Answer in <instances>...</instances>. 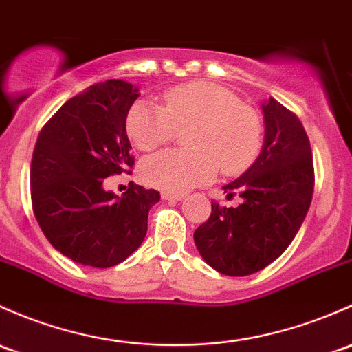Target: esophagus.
Segmentation results:
<instances>
[{
    "instance_id": "obj_1",
    "label": "esophagus",
    "mask_w": 352,
    "mask_h": 352,
    "mask_svg": "<svg viewBox=\"0 0 352 352\" xmlns=\"http://www.w3.org/2000/svg\"><path fill=\"white\" fill-rule=\"evenodd\" d=\"M162 199H165V201H182L184 194H177V192H162Z\"/></svg>"
}]
</instances>
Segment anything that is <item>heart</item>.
I'll use <instances>...</instances> for the list:
<instances>
[{
	"instance_id": "1",
	"label": "heart",
	"mask_w": 352,
	"mask_h": 352,
	"mask_svg": "<svg viewBox=\"0 0 352 352\" xmlns=\"http://www.w3.org/2000/svg\"><path fill=\"white\" fill-rule=\"evenodd\" d=\"M194 126L188 151L165 150L143 160L142 177L150 186L186 192L210 182L219 172L241 173L260 155L263 121L232 91L209 80L180 84L165 92V106L138 101L126 116L129 138L143 151L170 142L179 128Z\"/></svg>"
}]
</instances>
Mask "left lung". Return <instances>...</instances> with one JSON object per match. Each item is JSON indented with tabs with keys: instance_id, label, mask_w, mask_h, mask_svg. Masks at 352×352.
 I'll return each mask as SVG.
<instances>
[{
	"instance_id": "left-lung-1",
	"label": "left lung",
	"mask_w": 352,
	"mask_h": 352,
	"mask_svg": "<svg viewBox=\"0 0 352 352\" xmlns=\"http://www.w3.org/2000/svg\"><path fill=\"white\" fill-rule=\"evenodd\" d=\"M265 143L260 157L234 182L224 186L228 199L212 202V212L194 232L199 253L228 276L263 270L294 241L314 194V162L309 136L297 114L276 99L265 102Z\"/></svg>"
}]
</instances>
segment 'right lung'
I'll list each match as a JSON object with an SVG mask.
<instances>
[{"instance_id": "1", "label": "right lung", "mask_w": 352, "mask_h": 352, "mask_svg": "<svg viewBox=\"0 0 352 352\" xmlns=\"http://www.w3.org/2000/svg\"><path fill=\"white\" fill-rule=\"evenodd\" d=\"M138 89L121 79L94 84L70 98L40 131L30 168L32 206L52 246L72 261L109 268L124 261L146 236L148 212L160 201L135 186L116 195L109 175L131 173L128 111Z\"/></svg>"}]
</instances>
